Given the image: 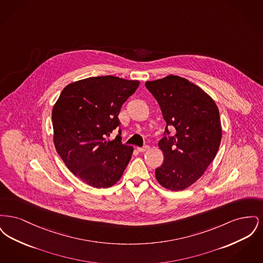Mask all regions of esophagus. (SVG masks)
I'll return each instance as SVG.
<instances>
[{
    "mask_svg": "<svg viewBox=\"0 0 263 263\" xmlns=\"http://www.w3.org/2000/svg\"><path fill=\"white\" fill-rule=\"evenodd\" d=\"M149 149V147L148 146H144V147H138L137 150L139 152H141V153H143V152H146V151Z\"/></svg>",
    "mask_w": 263,
    "mask_h": 263,
    "instance_id": "1",
    "label": "esophagus"
}]
</instances>
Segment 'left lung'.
I'll return each mask as SVG.
<instances>
[{"label":"left lung","instance_id":"obj_1","mask_svg":"<svg viewBox=\"0 0 263 263\" xmlns=\"http://www.w3.org/2000/svg\"><path fill=\"white\" fill-rule=\"evenodd\" d=\"M146 88L159 102L173 136L163 137L159 148L163 163L156 168L158 182L179 191L197 181L212 163L220 147V113L212 98L202 88L178 76L170 75L146 82Z\"/></svg>","mask_w":263,"mask_h":263}]
</instances>
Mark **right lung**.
<instances>
[{"label":"right lung","mask_w":263,"mask_h":263,"mask_svg":"<svg viewBox=\"0 0 263 263\" xmlns=\"http://www.w3.org/2000/svg\"><path fill=\"white\" fill-rule=\"evenodd\" d=\"M139 81L114 76L90 77L66 86L53 106V142L67 167L87 184L111 187L123 175L133 147L119 135L107 140L120 125L122 104Z\"/></svg>","instance_id":"obj_1"}]
</instances>
